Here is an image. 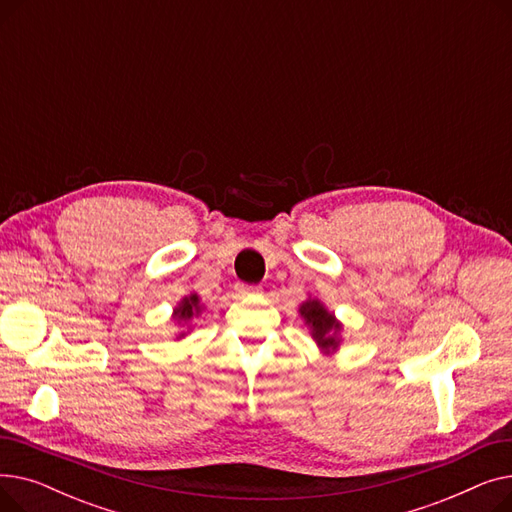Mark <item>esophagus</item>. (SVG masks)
<instances>
[{
    "instance_id": "1",
    "label": "esophagus",
    "mask_w": 512,
    "mask_h": 512,
    "mask_svg": "<svg viewBox=\"0 0 512 512\" xmlns=\"http://www.w3.org/2000/svg\"><path fill=\"white\" fill-rule=\"evenodd\" d=\"M236 292L240 294V297H247V294H257V292H261V288H259V286L245 284V282H238V284H236Z\"/></svg>"
}]
</instances>
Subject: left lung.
I'll list each match as a JSON object with an SVG mask.
<instances>
[{"label": "left lung", "mask_w": 512, "mask_h": 512, "mask_svg": "<svg viewBox=\"0 0 512 512\" xmlns=\"http://www.w3.org/2000/svg\"><path fill=\"white\" fill-rule=\"evenodd\" d=\"M301 315L305 317V324L311 326V336L324 351H330V348L334 351V348H338L340 324L332 313H328L324 305L319 301H307L301 307Z\"/></svg>", "instance_id": "left-lung-1"}]
</instances>
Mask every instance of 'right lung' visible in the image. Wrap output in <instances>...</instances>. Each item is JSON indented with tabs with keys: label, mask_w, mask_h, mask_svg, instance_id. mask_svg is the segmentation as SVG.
Returning <instances> with one entry per match:
<instances>
[{
	"label": "right lung",
	"mask_w": 512,
	"mask_h": 512,
	"mask_svg": "<svg viewBox=\"0 0 512 512\" xmlns=\"http://www.w3.org/2000/svg\"><path fill=\"white\" fill-rule=\"evenodd\" d=\"M199 313H201V303H199L197 294H191V297L182 299V303H180V305L176 307V311H174L176 319H180V321L191 319L193 315H199Z\"/></svg>",
	"instance_id": "add662e5"
}]
</instances>
